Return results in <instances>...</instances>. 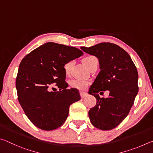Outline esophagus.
<instances>
[{"label": "esophagus", "mask_w": 153, "mask_h": 153, "mask_svg": "<svg viewBox=\"0 0 153 153\" xmlns=\"http://www.w3.org/2000/svg\"><path fill=\"white\" fill-rule=\"evenodd\" d=\"M80 96H81L82 98H85L86 97L88 96V94L86 92H80Z\"/></svg>", "instance_id": "1"}]
</instances>
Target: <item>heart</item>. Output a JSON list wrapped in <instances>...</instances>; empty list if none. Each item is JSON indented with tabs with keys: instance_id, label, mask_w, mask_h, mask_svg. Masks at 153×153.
I'll return each instance as SVG.
<instances>
[{
	"instance_id": "heart-1",
	"label": "heart",
	"mask_w": 153,
	"mask_h": 153,
	"mask_svg": "<svg viewBox=\"0 0 153 153\" xmlns=\"http://www.w3.org/2000/svg\"><path fill=\"white\" fill-rule=\"evenodd\" d=\"M97 60V59L94 56L92 55H88L86 56L83 59L82 62L85 66H86L87 68H88L89 66L91 65L93 61ZM74 65V61H67V63L64 64L63 65V69L65 74L68 75L70 73L71 67H73ZM69 84L70 86L73 88H76L79 90H84L86 88L88 85L89 84V82L87 81V80L85 79H72L69 82Z\"/></svg>"
}]
</instances>
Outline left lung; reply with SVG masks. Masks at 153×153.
I'll list each match as a JSON object with an SVG mask.
<instances>
[{"instance_id": "1", "label": "left lung", "mask_w": 153, "mask_h": 153, "mask_svg": "<svg viewBox=\"0 0 153 153\" xmlns=\"http://www.w3.org/2000/svg\"><path fill=\"white\" fill-rule=\"evenodd\" d=\"M82 50L97 56L100 71L90 86L88 94L97 99L88 115L91 123L102 130L117 127L128 116L138 92V71L130 56L120 46L109 42ZM108 90L107 98H100L98 92Z\"/></svg>"}]
</instances>
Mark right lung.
<instances>
[{
  "mask_svg": "<svg viewBox=\"0 0 153 153\" xmlns=\"http://www.w3.org/2000/svg\"><path fill=\"white\" fill-rule=\"evenodd\" d=\"M83 55L77 48L46 42L22 59L16 78L18 100L37 128L49 131L61 127L68 117L69 106L80 100L78 90L67 89L63 65ZM55 83L59 92L50 91Z\"/></svg>",
  "mask_w": 153,
  "mask_h": 153,
  "instance_id": "add662e5",
  "label": "right lung"
}]
</instances>
